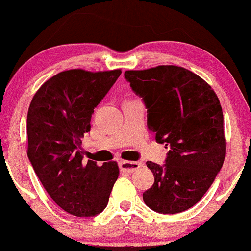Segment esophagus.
I'll return each mask as SVG.
<instances>
[{
	"label": "esophagus",
	"instance_id": "1",
	"mask_svg": "<svg viewBox=\"0 0 251 251\" xmlns=\"http://www.w3.org/2000/svg\"><path fill=\"white\" fill-rule=\"evenodd\" d=\"M142 166L140 162H131V161H120L119 168L122 171H125V173H133L136 169H139Z\"/></svg>",
	"mask_w": 251,
	"mask_h": 251
}]
</instances>
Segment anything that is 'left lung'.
<instances>
[{"instance_id":"left-lung-1","label":"left lung","mask_w":251,"mask_h":251,"mask_svg":"<svg viewBox=\"0 0 251 251\" xmlns=\"http://www.w3.org/2000/svg\"><path fill=\"white\" fill-rule=\"evenodd\" d=\"M126 81L147 109L148 129L169 149L163 166L148 161L154 184L145 204L162 214L196 205L223 168L226 142L219 98L195 73L177 66L126 71Z\"/></svg>"}]
</instances>
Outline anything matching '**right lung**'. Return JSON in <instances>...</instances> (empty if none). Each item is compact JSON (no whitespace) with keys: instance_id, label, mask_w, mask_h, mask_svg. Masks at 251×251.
Returning <instances> with one entry per match:
<instances>
[{"instance_id":"1","label":"right lung","mask_w":251,"mask_h":251,"mask_svg":"<svg viewBox=\"0 0 251 251\" xmlns=\"http://www.w3.org/2000/svg\"><path fill=\"white\" fill-rule=\"evenodd\" d=\"M120 74V69L61 72L41 85L28 107V160L55 204L76 217L103 212L118 178L115 161L102 167L83 161L81 144L94 109Z\"/></svg>"}]
</instances>
